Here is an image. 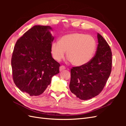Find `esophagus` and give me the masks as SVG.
<instances>
[{"label":"esophagus","mask_w":126,"mask_h":126,"mask_svg":"<svg viewBox=\"0 0 126 126\" xmlns=\"http://www.w3.org/2000/svg\"><path fill=\"white\" fill-rule=\"evenodd\" d=\"M65 69H66V67H64V66H61L59 68V70H60V71H62L64 70Z\"/></svg>","instance_id":"1"}]
</instances>
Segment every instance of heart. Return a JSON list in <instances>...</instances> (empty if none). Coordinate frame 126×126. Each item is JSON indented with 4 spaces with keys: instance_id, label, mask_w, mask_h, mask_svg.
Instances as JSON below:
<instances>
[{
    "instance_id": "b5f03b06",
    "label": "heart",
    "mask_w": 126,
    "mask_h": 126,
    "mask_svg": "<svg viewBox=\"0 0 126 126\" xmlns=\"http://www.w3.org/2000/svg\"><path fill=\"white\" fill-rule=\"evenodd\" d=\"M96 49L94 38L84 33L74 32L63 36L58 41L51 45V53L55 60L59 62L65 55L72 64L80 67L88 63L93 57Z\"/></svg>"
}]
</instances>
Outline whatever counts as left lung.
Wrapping results in <instances>:
<instances>
[{
    "label": "left lung",
    "instance_id": "1",
    "mask_svg": "<svg viewBox=\"0 0 126 126\" xmlns=\"http://www.w3.org/2000/svg\"><path fill=\"white\" fill-rule=\"evenodd\" d=\"M96 54L90 62L80 67H72L69 88L80 99L86 100L99 94L111 73L112 53L109 45L97 33Z\"/></svg>",
    "mask_w": 126,
    "mask_h": 126
}]
</instances>
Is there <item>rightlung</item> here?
Wrapping results in <instances>:
<instances>
[{
	"label": "right lung",
	"instance_id": "add662e5",
	"mask_svg": "<svg viewBox=\"0 0 126 126\" xmlns=\"http://www.w3.org/2000/svg\"><path fill=\"white\" fill-rule=\"evenodd\" d=\"M49 26H34L16 42L11 58L13 80L22 92L30 96L43 94L51 78L59 73L60 64L52 57L54 39Z\"/></svg>",
	"mask_w": 126,
	"mask_h": 126
}]
</instances>
